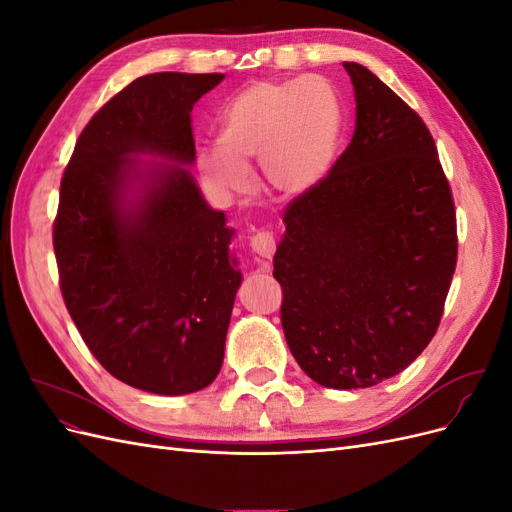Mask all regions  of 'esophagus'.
<instances>
[{
	"label": "esophagus",
	"mask_w": 512,
	"mask_h": 512,
	"mask_svg": "<svg viewBox=\"0 0 512 512\" xmlns=\"http://www.w3.org/2000/svg\"><path fill=\"white\" fill-rule=\"evenodd\" d=\"M250 245H252V252L258 254L260 258L269 260L275 254V237H273V232H269V230L256 232V235L250 239Z\"/></svg>",
	"instance_id": "1"
}]
</instances>
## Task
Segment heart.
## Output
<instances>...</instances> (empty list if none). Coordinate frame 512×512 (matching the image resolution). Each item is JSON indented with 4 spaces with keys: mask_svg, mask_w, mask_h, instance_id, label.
Returning a JSON list of instances; mask_svg holds the SVG:
<instances>
[{
    "mask_svg": "<svg viewBox=\"0 0 512 512\" xmlns=\"http://www.w3.org/2000/svg\"><path fill=\"white\" fill-rule=\"evenodd\" d=\"M342 132L344 104L329 81H260L228 102L223 147H205L198 164L213 188L243 192L250 185L247 166L258 162L262 185L275 196L294 198L327 175Z\"/></svg>",
    "mask_w": 512,
    "mask_h": 512,
    "instance_id": "1",
    "label": "heart"
}]
</instances>
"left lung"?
<instances>
[{"label":"left lung","instance_id":"obj_1","mask_svg":"<svg viewBox=\"0 0 512 512\" xmlns=\"http://www.w3.org/2000/svg\"><path fill=\"white\" fill-rule=\"evenodd\" d=\"M344 68L356 98L352 141L284 209L273 277L292 356L314 382L348 391L397 376L436 335L457 218L425 121L365 66Z\"/></svg>","mask_w":512,"mask_h":512}]
</instances>
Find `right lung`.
I'll return each mask as SVG.
<instances>
[{"label": "right lung", "instance_id": "1", "mask_svg": "<svg viewBox=\"0 0 512 512\" xmlns=\"http://www.w3.org/2000/svg\"><path fill=\"white\" fill-rule=\"evenodd\" d=\"M222 79L156 72L132 81L89 119L61 177L53 224L61 297L98 363L147 393L205 389L224 361L241 284L228 254L235 230L181 166L196 158L192 108ZM136 152L180 164L143 171ZM138 172L144 194L130 204Z\"/></svg>", "mask_w": 512, "mask_h": 512}]
</instances>
